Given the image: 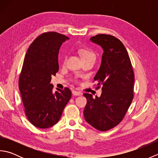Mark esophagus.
I'll return each instance as SVG.
<instances>
[{
    "label": "esophagus",
    "mask_w": 158,
    "mask_h": 158,
    "mask_svg": "<svg viewBox=\"0 0 158 158\" xmlns=\"http://www.w3.org/2000/svg\"><path fill=\"white\" fill-rule=\"evenodd\" d=\"M72 93H73V94L74 95V96H80V95H81L82 94L80 92H78V91H75V90H73V91L72 92Z\"/></svg>",
    "instance_id": "1"
}]
</instances>
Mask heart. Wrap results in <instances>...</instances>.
Here are the masks:
<instances>
[{"instance_id":"obj_1","label":"heart","mask_w":158,"mask_h":158,"mask_svg":"<svg viewBox=\"0 0 158 158\" xmlns=\"http://www.w3.org/2000/svg\"><path fill=\"white\" fill-rule=\"evenodd\" d=\"M79 53L81 55L83 60L89 58H95V53L92 50L88 48H81L79 50ZM66 60V56H64L63 58V62L65 63Z\"/></svg>"}]
</instances>
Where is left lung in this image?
I'll use <instances>...</instances> for the list:
<instances>
[{
    "instance_id": "left-lung-1",
    "label": "left lung",
    "mask_w": 158,
    "mask_h": 158,
    "mask_svg": "<svg viewBox=\"0 0 158 158\" xmlns=\"http://www.w3.org/2000/svg\"><path fill=\"white\" fill-rule=\"evenodd\" d=\"M90 41L103 49L101 64L94 78L98 88L102 85V92L96 98L83 94L87 98L83 115L89 125L106 131L122 122L132 103L135 75L128 53L118 39L100 34Z\"/></svg>"
}]
</instances>
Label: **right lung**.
Instances as JSON below:
<instances>
[{"label": "right lung", "instance_id": "1", "mask_svg": "<svg viewBox=\"0 0 158 158\" xmlns=\"http://www.w3.org/2000/svg\"><path fill=\"white\" fill-rule=\"evenodd\" d=\"M69 38L55 32L39 35L30 45L19 79L25 113L39 128H48L58 122L71 98L66 88L53 92L52 76L59 70L58 53L62 43Z\"/></svg>", "mask_w": 158, "mask_h": 158}]
</instances>
